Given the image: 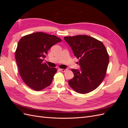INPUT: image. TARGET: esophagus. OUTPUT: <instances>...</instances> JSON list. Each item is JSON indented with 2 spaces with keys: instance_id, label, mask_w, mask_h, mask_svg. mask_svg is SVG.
Instances as JSON below:
<instances>
[{
  "instance_id": "esophagus-1",
  "label": "esophagus",
  "mask_w": 128,
  "mask_h": 128,
  "mask_svg": "<svg viewBox=\"0 0 128 128\" xmlns=\"http://www.w3.org/2000/svg\"><path fill=\"white\" fill-rule=\"evenodd\" d=\"M59 70L61 72H64L67 70V69H59Z\"/></svg>"
}]
</instances>
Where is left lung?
I'll use <instances>...</instances> for the list:
<instances>
[{"mask_svg":"<svg viewBox=\"0 0 128 128\" xmlns=\"http://www.w3.org/2000/svg\"><path fill=\"white\" fill-rule=\"evenodd\" d=\"M79 59L80 70L72 69L74 76L68 81L74 90L85 94L94 90L103 81L109 63V56L102 42L87 35L64 37Z\"/></svg>","mask_w":128,"mask_h":128,"instance_id":"1","label":"left lung"}]
</instances>
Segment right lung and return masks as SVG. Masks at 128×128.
I'll list each match as a JSON object with an SVG mask.
<instances>
[{"instance_id":"obj_1","label":"right lung","mask_w":128,"mask_h":128,"mask_svg":"<svg viewBox=\"0 0 128 128\" xmlns=\"http://www.w3.org/2000/svg\"><path fill=\"white\" fill-rule=\"evenodd\" d=\"M61 40L42 32L27 34L19 40L15 53L18 72L25 84L32 90L40 91L51 84L57 70L42 62V58L53 45Z\"/></svg>"}]
</instances>
